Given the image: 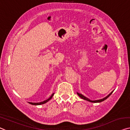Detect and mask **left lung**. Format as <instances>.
Listing matches in <instances>:
<instances>
[{
	"mask_svg": "<svg viewBox=\"0 0 130 130\" xmlns=\"http://www.w3.org/2000/svg\"><path fill=\"white\" fill-rule=\"evenodd\" d=\"M113 92V91L112 92L108 94V96H106V98H104L103 99H100V100H90V99H89L86 98V97H85L84 95H82V94L79 93H77V95H78L79 97H80V98H82V99H84L85 100H87V101H88V102H92V103H99V102H102L103 101H104V100H105L106 99H107L108 98V97H109L110 95H111V93Z\"/></svg>",
	"mask_w": 130,
	"mask_h": 130,
	"instance_id": "1",
	"label": "left lung"
}]
</instances>
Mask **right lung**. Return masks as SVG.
Instances as JSON below:
<instances>
[{
	"instance_id": "obj_1",
	"label": "right lung",
	"mask_w": 130,
	"mask_h": 130,
	"mask_svg": "<svg viewBox=\"0 0 130 130\" xmlns=\"http://www.w3.org/2000/svg\"><path fill=\"white\" fill-rule=\"evenodd\" d=\"M54 94V93H53L52 95L48 99H46L45 100H44V101L42 102H40V103H31V102H28L29 103L31 104H32V105H41V104H43L44 103H46L47 102L49 101V100L51 99H52V98H53V95Z\"/></svg>"
}]
</instances>
